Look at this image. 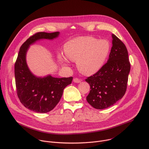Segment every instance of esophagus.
Returning <instances> with one entry per match:
<instances>
[{
	"label": "esophagus",
	"instance_id": "1",
	"mask_svg": "<svg viewBox=\"0 0 149 149\" xmlns=\"http://www.w3.org/2000/svg\"><path fill=\"white\" fill-rule=\"evenodd\" d=\"M81 79H78V78H74V79H73V81L74 82H75V83H79V82H81Z\"/></svg>",
	"mask_w": 149,
	"mask_h": 149
}]
</instances>
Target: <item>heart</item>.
Instances as JSON below:
<instances>
[{
    "mask_svg": "<svg viewBox=\"0 0 149 149\" xmlns=\"http://www.w3.org/2000/svg\"><path fill=\"white\" fill-rule=\"evenodd\" d=\"M111 51L109 42L105 40H97L91 36L73 38L64 45L65 57L77 62L79 71L84 75H92L100 71L108 58ZM59 61L64 65L67 60L58 55Z\"/></svg>",
    "mask_w": 149,
    "mask_h": 149,
    "instance_id": "heart-1",
    "label": "heart"
}]
</instances>
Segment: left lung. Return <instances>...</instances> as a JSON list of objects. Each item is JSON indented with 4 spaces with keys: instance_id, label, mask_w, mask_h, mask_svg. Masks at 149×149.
Segmentation results:
<instances>
[{
    "instance_id": "left-lung-1",
    "label": "left lung",
    "mask_w": 149,
    "mask_h": 149,
    "mask_svg": "<svg viewBox=\"0 0 149 149\" xmlns=\"http://www.w3.org/2000/svg\"><path fill=\"white\" fill-rule=\"evenodd\" d=\"M112 47L107 63L85 81L90 85L87 102L94 108L104 109L124 96L130 70L128 52L124 43L112 34Z\"/></svg>"
}]
</instances>
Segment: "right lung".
<instances>
[{"mask_svg": "<svg viewBox=\"0 0 149 149\" xmlns=\"http://www.w3.org/2000/svg\"><path fill=\"white\" fill-rule=\"evenodd\" d=\"M59 33L38 32L30 37L20 47L15 64L17 96L23 106L35 112L47 113L53 110L59 102L64 89L73 79L72 77L59 78L51 75L37 77L30 72L26 63V56L30 45L40 39L52 40Z\"/></svg>", "mask_w": 149, "mask_h": 149, "instance_id": "right-lung-1", "label": "right lung"}]
</instances>
